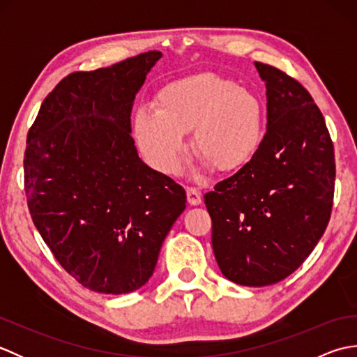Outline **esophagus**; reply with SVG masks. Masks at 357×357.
I'll list each match as a JSON object with an SVG mask.
<instances>
[{
  "instance_id": "1",
  "label": "esophagus",
  "mask_w": 357,
  "mask_h": 357,
  "mask_svg": "<svg viewBox=\"0 0 357 357\" xmlns=\"http://www.w3.org/2000/svg\"><path fill=\"white\" fill-rule=\"evenodd\" d=\"M185 192H187V201L190 206H199V204L202 202V196L198 190H196V188L187 187Z\"/></svg>"
}]
</instances>
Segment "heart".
<instances>
[{"mask_svg":"<svg viewBox=\"0 0 357 357\" xmlns=\"http://www.w3.org/2000/svg\"><path fill=\"white\" fill-rule=\"evenodd\" d=\"M156 110L142 107L133 116V133L146 161L173 174L185 151L184 135L193 132L192 147L201 169L239 172L253 161L265 138L261 98L236 81L199 73L164 86Z\"/></svg>","mask_w":357,"mask_h":357,"instance_id":"1","label":"heart"}]
</instances>
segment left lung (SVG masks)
Returning <instances> with one entry per match:
<instances>
[{"label": "left lung", "instance_id": "obj_1", "mask_svg": "<svg viewBox=\"0 0 357 357\" xmlns=\"http://www.w3.org/2000/svg\"><path fill=\"white\" fill-rule=\"evenodd\" d=\"M267 89V133L255 159L204 196L211 245L234 284H276L301 267L327 229L335 150L321 110L298 81L255 63Z\"/></svg>", "mask_w": 357, "mask_h": 357}]
</instances>
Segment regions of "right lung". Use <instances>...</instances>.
I'll return each instance as SVG.
<instances>
[{"label":"right lung","instance_id":"1","mask_svg":"<svg viewBox=\"0 0 357 357\" xmlns=\"http://www.w3.org/2000/svg\"><path fill=\"white\" fill-rule=\"evenodd\" d=\"M161 52L64 78L27 136L24 184L36 230L90 290L147 284L162 242L185 210L184 188L138 156L130 115Z\"/></svg>","mask_w":357,"mask_h":357}]
</instances>
